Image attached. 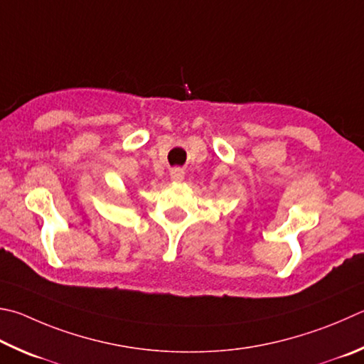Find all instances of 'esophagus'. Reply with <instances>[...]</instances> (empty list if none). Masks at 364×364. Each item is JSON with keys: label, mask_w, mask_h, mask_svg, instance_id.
<instances>
[{"label": "esophagus", "mask_w": 364, "mask_h": 364, "mask_svg": "<svg viewBox=\"0 0 364 364\" xmlns=\"http://www.w3.org/2000/svg\"><path fill=\"white\" fill-rule=\"evenodd\" d=\"M170 178L173 181H181L183 178H184V171H183V168H171L170 170Z\"/></svg>", "instance_id": "34e87169"}]
</instances>
